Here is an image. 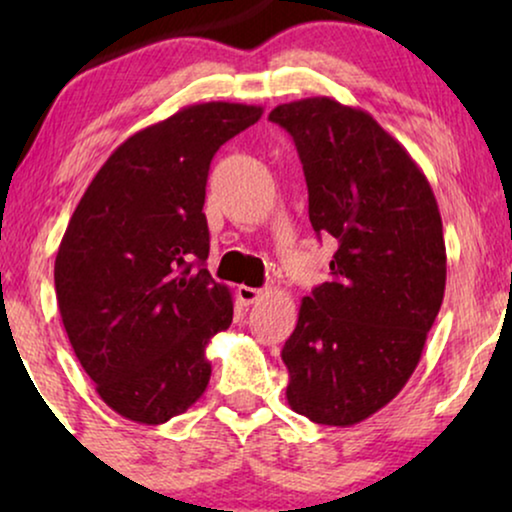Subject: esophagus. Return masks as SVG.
I'll return each instance as SVG.
<instances>
[{
	"mask_svg": "<svg viewBox=\"0 0 512 512\" xmlns=\"http://www.w3.org/2000/svg\"><path fill=\"white\" fill-rule=\"evenodd\" d=\"M237 298L242 305H254L265 298L263 289H251V286H237Z\"/></svg>",
	"mask_w": 512,
	"mask_h": 512,
	"instance_id": "1",
	"label": "esophagus"
}]
</instances>
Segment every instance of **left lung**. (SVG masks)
<instances>
[{"label": "left lung", "mask_w": 512, "mask_h": 512, "mask_svg": "<svg viewBox=\"0 0 512 512\" xmlns=\"http://www.w3.org/2000/svg\"><path fill=\"white\" fill-rule=\"evenodd\" d=\"M268 118L296 142L312 228L338 242L331 282L303 298L282 349L286 401L317 424L354 426L405 387L443 305L438 202L410 153L368 111L307 97Z\"/></svg>", "instance_id": "1"}]
</instances>
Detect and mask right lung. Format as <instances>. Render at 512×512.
Segmentation results:
<instances>
[{
    "label": "right lung",
    "mask_w": 512,
    "mask_h": 512,
    "mask_svg": "<svg viewBox=\"0 0 512 512\" xmlns=\"http://www.w3.org/2000/svg\"><path fill=\"white\" fill-rule=\"evenodd\" d=\"M263 107L205 102L135 132L90 181L55 256L62 324L95 391L156 426L205 394L233 293L205 268L209 163Z\"/></svg>",
    "instance_id": "obj_1"
}]
</instances>
